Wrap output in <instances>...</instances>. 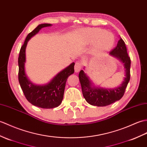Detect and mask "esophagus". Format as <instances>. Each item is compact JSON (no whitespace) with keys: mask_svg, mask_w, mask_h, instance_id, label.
I'll return each instance as SVG.
<instances>
[{"mask_svg":"<svg viewBox=\"0 0 147 147\" xmlns=\"http://www.w3.org/2000/svg\"><path fill=\"white\" fill-rule=\"evenodd\" d=\"M81 63L79 61H77V62L75 63V65H74V70H75V72H79V71L81 70Z\"/></svg>","mask_w":147,"mask_h":147,"instance_id":"esophagus-1","label":"esophagus"}]
</instances>
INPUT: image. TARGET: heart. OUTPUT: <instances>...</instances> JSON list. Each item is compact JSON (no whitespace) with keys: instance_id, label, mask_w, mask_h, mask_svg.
<instances>
[{"instance_id":"heart-1","label":"heart","mask_w":147,"mask_h":147,"mask_svg":"<svg viewBox=\"0 0 147 147\" xmlns=\"http://www.w3.org/2000/svg\"><path fill=\"white\" fill-rule=\"evenodd\" d=\"M83 36L88 42H96V48L100 51H106L110 48L114 43L115 38L111 33L105 32L100 29H90L83 31ZM104 38L105 43L102 42Z\"/></svg>"}]
</instances>
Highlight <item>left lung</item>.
I'll return each mask as SVG.
<instances>
[{"label": "left lung", "instance_id": "8db88e82", "mask_svg": "<svg viewBox=\"0 0 147 147\" xmlns=\"http://www.w3.org/2000/svg\"><path fill=\"white\" fill-rule=\"evenodd\" d=\"M110 54L120 60L125 68V77L119 86L113 89L95 87L83 70H81L79 73V80L83 96L88 103L91 105L105 107L120 100L124 95L130 79L131 60L127 53L125 43L121 38L118 40L117 46L110 51Z\"/></svg>", "mask_w": 147, "mask_h": 147}]
</instances>
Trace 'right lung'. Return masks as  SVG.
Instances as JSON below:
<instances>
[{
    "instance_id": "right-lung-1",
    "label": "right lung",
    "mask_w": 147,
    "mask_h": 147,
    "mask_svg": "<svg viewBox=\"0 0 147 147\" xmlns=\"http://www.w3.org/2000/svg\"><path fill=\"white\" fill-rule=\"evenodd\" d=\"M51 24H39L27 36L20 48L18 58L19 82L26 99L32 105L42 108L57 107L62 102L67 78L74 73V63H71L53 78L47 84L37 85L30 81L25 73L26 49L27 42L43 27H49Z\"/></svg>"
}]
</instances>
